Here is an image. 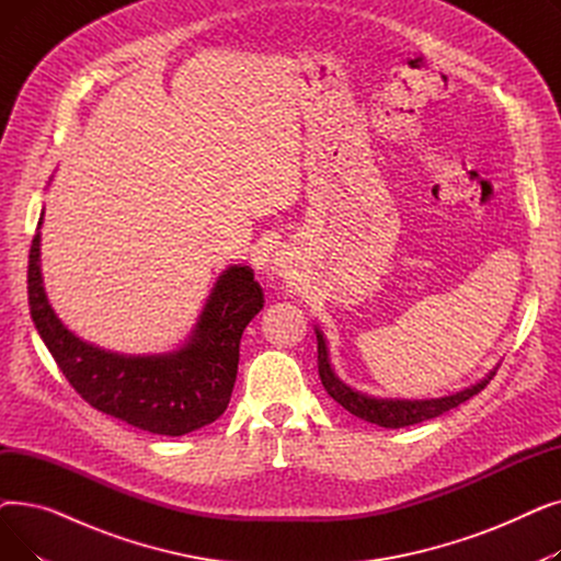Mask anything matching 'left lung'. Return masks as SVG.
I'll return each instance as SVG.
<instances>
[{
    "label": "left lung",
    "instance_id": "obj_1",
    "mask_svg": "<svg viewBox=\"0 0 561 561\" xmlns=\"http://www.w3.org/2000/svg\"><path fill=\"white\" fill-rule=\"evenodd\" d=\"M316 339H318V375L322 387L325 391L343 407L347 409L352 416H357L362 421L375 423L379 427L387 430H398V427H409L416 425L430 419H436L446 411L459 407L461 402L470 400L473 396H478L489 381L493 379L495 373H491L489 377H484L482 381H478L476 387H468L459 393L446 396V398H436V400H377V398H368L355 389H350L347 385L334 375L332 366H330V355H328V345L322 334L316 330Z\"/></svg>",
    "mask_w": 561,
    "mask_h": 561
}]
</instances>
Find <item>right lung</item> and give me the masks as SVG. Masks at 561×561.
Segmentation results:
<instances>
[{
	"instance_id": "right-lung-1",
	"label": "right lung",
	"mask_w": 561,
	"mask_h": 561,
	"mask_svg": "<svg viewBox=\"0 0 561 561\" xmlns=\"http://www.w3.org/2000/svg\"><path fill=\"white\" fill-rule=\"evenodd\" d=\"M26 290L34 325L70 387L102 414L163 436L195 432L225 414L239 370L243 330L263 309V290L250 265H231L220 275L182 350L152 357L100 350L75 336L49 307L38 231L28 250Z\"/></svg>"
}]
</instances>
